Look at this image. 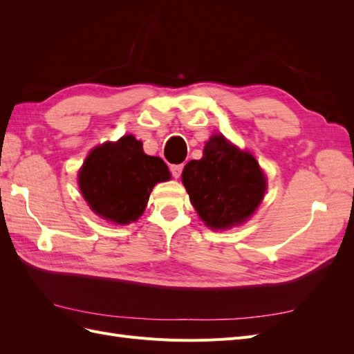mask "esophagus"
<instances>
[{"instance_id": "34e87169", "label": "esophagus", "mask_w": 354, "mask_h": 354, "mask_svg": "<svg viewBox=\"0 0 354 354\" xmlns=\"http://www.w3.org/2000/svg\"><path fill=\"white\" fill-rule=\"evenodd\" d=\"M169 171H171V174H173L174 178H178L181 176V171H183V164L169 165Z\"/></svg>"}]
</instances>
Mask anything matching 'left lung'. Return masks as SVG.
<instances>
[{
  "mask_svg": "<svg viewBox=\"0 0 354 354\" xmlns=\"http://www.w3.org/2000/svg\"><path fill=\"white\" fill-rule=\"evenodd\" d=\"M181 177L199 217L216 230L246 221L266 192V177L255 158L223 136L211 137L202 159L187 162Z\"/></svg>",
  "mask_w": 354,
  "mask_h": 354,
  "instance_id": "1",
  "label": "left lung"
}]
</instances>
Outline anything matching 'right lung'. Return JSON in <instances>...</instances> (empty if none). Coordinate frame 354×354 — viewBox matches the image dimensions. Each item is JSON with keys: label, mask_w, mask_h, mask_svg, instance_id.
<instances>
[{"label": "right lung", "mask_w": 354, "mask_h": 354, "mask_svg": "<svg viewBox=\"0 0 354 354\" xmlns=\"http://www.w3.org/2000/svg\"><path fill=\"white\" fill-rule=\"evenodd\" d=\"M169 180L167 164L143 152V143L124 136L97 146L78 174L84 199L100 217L116 224L136 221L158 181Z\"/></svg>", "instance_id": "add662e5"}]
</instances>
